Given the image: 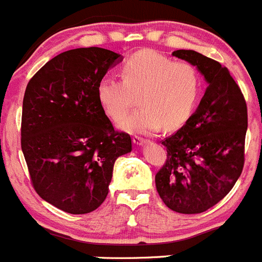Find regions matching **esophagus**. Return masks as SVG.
<instances>
[{
	"label": "esophagus",
	"instance_id": "34e87169",
	"mask_svg": "<svg viewBox=\"0 0 262 262\" xmlns=\"http://www.w3.org/2000/svg\"><path fill=\"white\" fill-rule=\"evenodd\" d=\"M133 141H134V144H136V145H143V144H145L146 141V139L145 138H141V136H134L133 138Z\"/></svg>",
	"mask_w": 262,
	"mask_h": 262
}]
</instances>
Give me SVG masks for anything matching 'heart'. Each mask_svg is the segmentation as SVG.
Here are the masks:
<instances>
[{"instance_id": "heart-1", "label": "heart", "mask_w": 262, "mask_h": 262, "mask_svg": "<svg viewBox=\"0 0 262 262\" xmlns=\"http://www.w3.org/2000/svg\"><path fill=\"white\" fill-rule=\"evenodd\" d=\"M123 79L104 77L98 99L106 116L119 121L139 96L141 106L119 126L128 133H154L162 126H183L195 109L202 91L201 74L189 63H176L156 51L131 55L122 67Z\"/></svg>"}]
</instances>
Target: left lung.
Returning <instances> with one entry per match:
<instances>
[{"label": "left lung", "mask_w": 262, "mask_h": 262, "mask_svg": "<svg viewBox=\"0 0 262 262\" xmlns=\"http://www.w3.org/2000/svg\"><path fill=\"white\" fill-rule=\"evenodd\" d=\"M173 56L196 67L208 87L195 113L162 144L167 159L156 186L167 207L201 213L213 207L235 185L245 164L247 104L226 67L193 50Z\"/></svg>", "instance_id": "left-lung-1"}]
</instances>
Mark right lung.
I'll return each instance as SVG.
<instances>
[{"instance_id":"right-lung-1","label":"right lung","mask_w":262,"mask_h":262,"mask_svg":"<svg viewBox=\"0 0 262 262\" xmlns=\"http://www.w3.org/2000/svg\"><path fill=\"white\" fill-rule=\"evenodd\" d=\"M122 60L101 47L61 52L28 82L21 113V150L32 185L64 212L83 215L105 201L113 166L131 151L98 99V84Z\"/></svg>"}]
</instances>
